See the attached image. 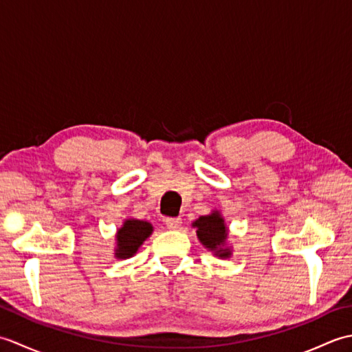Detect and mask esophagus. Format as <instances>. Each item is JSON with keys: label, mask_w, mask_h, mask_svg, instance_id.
<instances>
[{"label": "esophagus", "mask_w": 352, "mask_h": 352, "mask_svg": "<svg viewBox=\"0 0 352 352\" xmlns=\"http://www.w3.org/2000/svg\"><path fill=\"white\" fill-rule=\"evenodd\" d=\"M164 223L169 230H178L182 227V218H166L164 219Z\"/></svg>", "instance_id": "esophagus-1"}]
</instances>
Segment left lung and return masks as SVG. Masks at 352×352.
<instances>
[{
	"label": "left lung",
	"instance_id": "obj_1",
	"mask_svg": "<svg viewBox=\"0 0 352 352\" xmlns=\"http://www.w3.org/2000/svg\"><path fill=\"white\" fill-rule=\"evenodd\" d=\"M192 227L197 228L198 241L203 243L204 248L212 251L219 258L231 257L233 250L227 243L228 227L219 210H212V213L199 216L197 221L192 222Z\"/></svg>",
	"mask_w": 352,
	"mask_h": 352
}]
</instances>
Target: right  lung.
Returning a JSON list of instances; mask_svg holds the SVG:
<instances>
[{"label":"right lung","mask_w":352,"mask_h":352,"mask_svg":"<svg viewBox=\"0 0 352 352\" xmlns=\"http://www.w3.org/2000/svg\"><path fill=\"white\" fill-rule=\"evenodd\" d=\"M154 227L148 221L125 219L115 234V257L125 260L133 257L146 239L153 234Z\"/></svg>","instance_id":"obj_1"}]
</instances>
